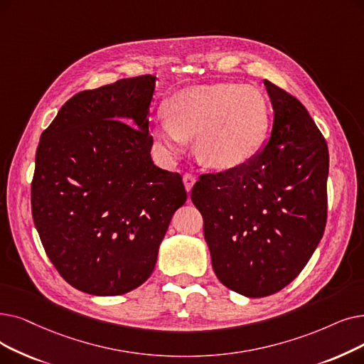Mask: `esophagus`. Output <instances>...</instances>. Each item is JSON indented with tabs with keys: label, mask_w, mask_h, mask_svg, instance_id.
<instances>
[{
	"label": "esophagus",
	"mask_w": 364,
	"mask_h": 364,
	"mask_svg": "<svg viewBox=\"0 0 364 364\" xmlns=\"http://www.w3.org/2000/svg\"><path fill=\"white\" fill-rule=\"evenodd\" d=\"M183 183H184L186 191H187V192H191V191H192V187H193V184L196 183V178L192 176V173H184V176H183Z\"/></svg>",
	"instance_id": "obj_1"
}]
</instances>
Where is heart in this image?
Wrapping results in <instances>:
<instances>
[{
    "label": "heart",
    "instance_id": "heart-1",
    "mask_svg": "<svg viewBox=\"0 0 364 364\" xmlns=\"http://www.w3.org/2000/svg\"><path fill=\"white\" fill-rule=\"evenodd\" d=\"M166 116L157 117L153 136L159 149L173 156L195 136L198 159L210 168L228 169L250 161L269 126L264 95L252 86L217 83L177 93Z\"/></svg>",
    "mask_w": 364,
    "mask_h": 364
}]
</instances>
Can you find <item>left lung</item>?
Instances as JSON below:
<instances>
[{"label": "left lung", "instance_id": "8db88e82", "mask_svg": "<svg viewBox=\"0 0 364 364\" xmlns=\"http://www.w3.org/2000/svg\"><path fill=\"white\" fill-rule=\"evenodd\" d=\"M271 136L245 164L202 173L192 202L203 217L213 269L247 297L282 290L302 272L327 221V143L297 98L264 80Z\"/></svg>", "mask_w": 364, "mask_h": 364}]
</instances>
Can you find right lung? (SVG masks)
Masks as SVG:
<instances>
[{
    "label": "right lung",
    "instance_id": "right-lung-1",
    "mask_svg": "<svg viewBox=\"0 0 364 364\" xmlns=\"http://www.w3.org/2000/svg\"><path fill=\"white\" fill-rule=\"evenodd\" d=\"M154 85L146 74L78 92L37 147L31 210L41 244L60 277L93 296L124 294L151 275L187 199L180 173L151 161Z\"/></svg>",
    "mask_w": 364,
    "mask_h": 364
}]
</instances>
